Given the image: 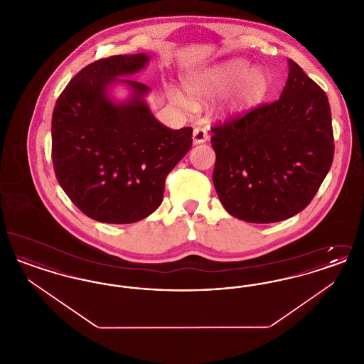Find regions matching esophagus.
<instances>
[{"mask_svg":"<svg viewBox=\"0 0 364 364\" xmlns=\"http://www.w3.org/2000/svg\"><path fill=\"white\" fill-rule=\"evenodd\" d=\"M192 138H193V143H196V144L198 143H205L208 140V131L203 127H195Z\"/></svg>","mask_w":364,"mask_h":364,"instance_id":"1","label":"esophagus"}]
</instances>
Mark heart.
Returning <instances> with one entry per match:
<instances>
[{
    "label": "heart",
    "mask_w": 364,
    "mask_h": 364,
    "mask_svg": "<svg viewBox=\"0 0 364 364\" xmlns=\"http://www.w3.org/2000/svg\"><path fill=\"white\" fill-rule=\"evenodd\" d=\"M235 86L236 88L225 105L228 113H244L262 104L270 92L272 82L264 70H251V65L242 60L229 61L224 65L192 76L187 82V88L195 101L220 95ZM172 98L184 109L192 106L190 100L178 91L172 92Z\"/></svg>",
    "instance_id": "obj_1"
}]
</instances>
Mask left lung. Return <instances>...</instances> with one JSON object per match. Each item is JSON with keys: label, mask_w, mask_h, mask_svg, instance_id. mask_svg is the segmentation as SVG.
<instances>
[{"label": "left lung", "mask_w": 364, "mask_h": 364, "mask_svg": "<svg viewBox=\"0 0 364 364\" xmlns=\"http://www.w3.org/2000/svg\"><path fill=\"white\" fill-rule=\"evenodd\" d=\"M211 131L214 187L226 211L247 223H278L307 208L334 156L326 92L292 60L279 100Z\"/></svg>", "instance_id": "1"}]
</instances>
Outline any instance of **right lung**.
I'll return each mask as SVG.
<instances>
[{
	"mask_svg": "<svg viewBox=\"0 0 364 364\" xmlns=\"http://www.w3.org/2000/svg\"><path fill=\"white\" fill-rule=\"evenodd\" d=\"M147 55H110L76 73L55 101L52 159L55 177L72 203L106 224H132L161 205L165 178L192 146V128L171 129L143 101L149 87L134 88L127 104H113L106 87L135 73Z\"/></svg>",
	"mask_w": 364,
	"mask_h": 364,
	"instance_id": "obj_1",
	"label": "right lung"
}]
</instances>
